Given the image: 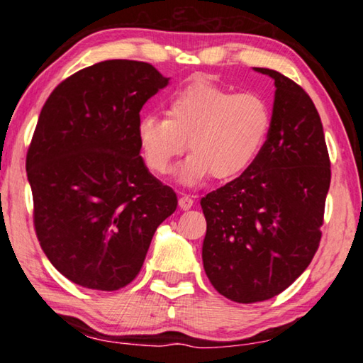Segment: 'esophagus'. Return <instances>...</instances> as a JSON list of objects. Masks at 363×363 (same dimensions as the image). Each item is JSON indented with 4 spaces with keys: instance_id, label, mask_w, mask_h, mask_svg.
Masks as SVG:
<instances>
[{
    "instance_id": "1",
    "label": "esophagus",
    "mask_w": 363,
    "mask_h": 363,
    "mask_svg": "<svg viewBox=\"0 0 363 363\" xmlns=\"http://www.w3.org/2000/svg\"><path fill=\"white\" fill-rule=\"evenodd\" d=\"M194 206V199L189 195H182L179 199V208L181 210H190Z\"/></svg>"
}]
</instances>
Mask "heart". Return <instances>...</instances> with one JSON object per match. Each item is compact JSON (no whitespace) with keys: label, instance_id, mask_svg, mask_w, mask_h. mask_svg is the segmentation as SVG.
I'll list each match as a JSON object with an SVG mask.
<instances>
[{"label":"heart","instance_id":"heart-1","mask_svg":"<svg viewBox=\"0 0 363 363\" xmlns=\"http://www.w3.org/2000/svg\"><path fill=\"white\" fill-rule=\"evenodd\" d=\"M270 123V108L261 96L235 94L208 79H196L169 96L167 116H140L136 136L147 168L155 174L168 173L187 140L192 153L174 176L194 186L211 174L218 181L243 174L259 157Z\"/></svg>","mask_w":363,"mask_h":363}]
</instances>
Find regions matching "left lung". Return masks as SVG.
<instances>
[{
    "mask_svg": "<svg viewBox=\"0 0 363 363\" xmlns=\"http://www.w3.org/2000/svg\"><path fill=\"white\" fill-rule=\"evenodd\" d=\"M272 123L255 163L201 199L205 272L235 303L266 301L286 290L320 243L330 158L314 102L293 79L270 69Z\"/></svg>",
    "mask_w": 363,
    "mask_h": 363,
    "instance_id": "8db88e82",
    "label": "left lung"
}]
</instances>
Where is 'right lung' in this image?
<instances>
[{"label":"right lung","mask_w":363,"mask_h":363,"mask_svg":"<svg viewBox=\"0 0 363 363\" xmlns=\"http://www.w3.org/2000/svg\"><path fill=\"white\" fill-rule=\"evenodd\" d=\"M155 67L104 60L64 79L41 108L27 152L36 237L64 277L115 291L136 279L174 190L147 169L139 112L168 84Z\"/></svg>","instance_id":"obj_1"}]
</instances>
